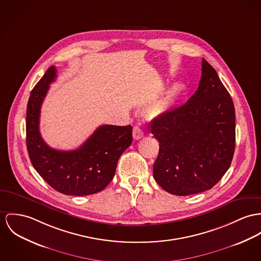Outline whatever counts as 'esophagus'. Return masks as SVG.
Here are the masks:
<instances>
[{"mask_svg": "<svg viewBox=\"0 0 261 261\" xmlns=\"http://www.w3.org/2000/svg\"><path fill=\"white\" fill-rule=\"evenodd\" d=\"M143 136H144L143 130L141 129L140 127L135 126V127L133 128V138H134L135 140H140Z\"/></svg>", "mask_w": 261, "mask_h": 261, "instance_id": "esophagus-1", "label": "esophagus"}]
</instances>
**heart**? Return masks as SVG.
<instances>
[{"label":"heart","mask_w":261,"mask_h":261,"mask_svg":"<svg viewBox=\"0 0 261 261\" xmlns=\"http://www.w3.org/2000/svg\"><path fill=\"white\" fill-rule=\"evenodd\" d=\"M181 90L182 86L179 83L173 85L163 97H161L159 100L150 107L148 110V115L150 117H160L166 115L174 107Z\"/></svg>","instance_id":"heart-1"}]
</instances>
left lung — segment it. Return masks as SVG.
<instances>
[{
  "instance_id": "8db88e82",
  "label": "left lung",
  "mask_w": 261,
  "mask_h": 261,
  "mask_svg": "<svg viewBox=\"0 0 261 261\" xmlns=\"http://www.w3.org/2000/svg\"><path fill=\"white\" fill-rule=\"evenodd\" d=\"M151 133L160 145L153 176L166 192L189 196L220 181L234 153L236 111L206 60H201L198 90L187 103L153 121Z\"/></svg>"
}]
</instances>
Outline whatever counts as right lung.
Masks as SVG:
<instances>
[{
	"instance_id": "right-lung-1",
	"label": "right lung",
	"mask_w": 261,
	"mask_h": 261,
	"mask_svg": "<svg viewBox=\"0 0 261 261\" xmlns=\"http://www.w3.org/2000/svg\"><path fill=\"white\" fill-rule=\"evenodd\" d=\"M57 77L50 66L31 92L27 106V147L31 162L51 188L67 196H88L104 190L112 180L123 152L132 143V126L102 125L72 151L50 148L41 138V103Z\"/></svg>"
}]
</instances>
